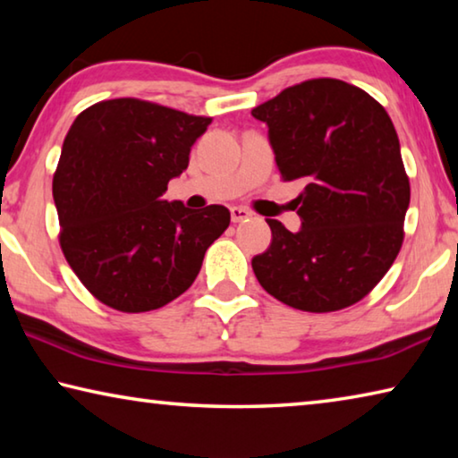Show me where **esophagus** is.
Listing matches in <instances>:
<instances>
[{
  "label": "esophagus",
  "mask_w": 458,
  "mask_h": 458,
  "mask_svg": "<svg viewBox=\"0 0 458 458\" xmlns=\"http://www.w3.org/2000/svg\"><path fill=\"white\" fill-rule=\"evenodd\" d=\"M230 216H232V222H246L248 218H250V212L246 210V208H240V206H234L230 208Z\"/></svg>",
  "instance_id": "1"
}]
</instances>
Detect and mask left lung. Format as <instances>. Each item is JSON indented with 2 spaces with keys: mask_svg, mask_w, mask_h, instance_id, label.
<instances>
[{
  "mask_svg": "<svg viewBox=\"0 0 458 458\" xmlns=\"http://www.w3.org/2000/svg\"><path fill=\"white\" fill-rule=\"evenodd\" d=\"M294 199L301 230L267 220L273 240L252 259L268 294L293 309L339 311L358 303L396 260L404 240L410 182L386 108L337 79L284 89L252 108Z\"/></svg>",
  "mask_w": 458,
  "mask_h": 458,
  "instance_id": "8db88e82",
  "label": "left lung"
}]
</instances>
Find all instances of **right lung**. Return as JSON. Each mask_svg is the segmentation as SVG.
I'll list each match as a JSON object with an SVG mask.
<instances>
[{"instance_id":"right-lung-1","label":"right lung","mask_w":458,"mask_h":458,"mask_svg":"<svg viewBox=\"0 0 458 458\" xmlns=\"http://www.w3.org/2000/svg\"><path fill=\"white\" fill-rule=\"evenodd\" d=\"M210 123L139 98L103 100L72 123L52 182L60 246L100 303L123 313L167 305L228 228V208L161 199Z\"/></svg>"}]
</instances>
